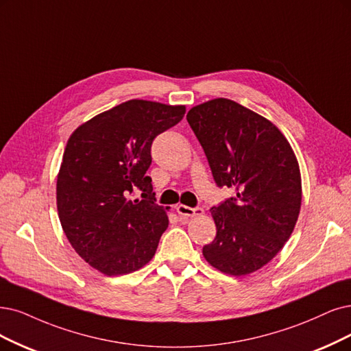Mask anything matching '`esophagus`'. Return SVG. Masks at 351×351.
I'll list each match as a JSON object with an SVG mask.
<instances>
[{
	"label": "esophagus",
	"instance_id": "obj_1",
	"mask_svg": "<svg viewBox=\"0 0 351 351\" xmlns=\"http://www.w3.org/2000/svg\"><path fill=\"white\" fill-rule=\"evenodd\" d=\"M176 211H178L179 215H182V217H193V215L204 214V210L201 208V206L191 208V206H186V205H182V204L176 205Z\"/></svg>",
	"mask_w": 351,
	"mask_h": 351
}]
</instances>
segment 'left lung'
<instances>
[{
  "label": "left lung",
  "mask_w": 351,
  "mask_h": 351,
  "mask_svg": "<svg viewBox=\"0 0 351 351\" xmlns=\"http://www.w3.org/2000/svg\"><path fill=\"white\" fill-rule=\"evenodd\" d=\"M186 120L217 186L236 191L213 206L217 236L202 254L227 275L253 274L282 250L300 215L302 186L295 153L275 124L227 98L191 108Z\"/></svg>",
  "instance_id": "8db88e82"
}]
</instances>
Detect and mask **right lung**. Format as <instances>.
I'll return each mask as SVG.
<instances>
[{
    "mask_svg": "<svg viewBox=\"0 0 351 351\" xmlns=\"http://www.w3.org/2000/svg\"><path fill=\"white\" fill-rule=\"evenodd\" d=\"M184 114V106L132 99L69 137L56 185L59 219L75 252L101 274H132L154 256L169 219L146 175L152 143Z\"/></svg>",
    "mask_w": 351,
    "mask_h": 351,
    "instance_id": "obj_1",
    "label": "right lung"
}]
</instances>
